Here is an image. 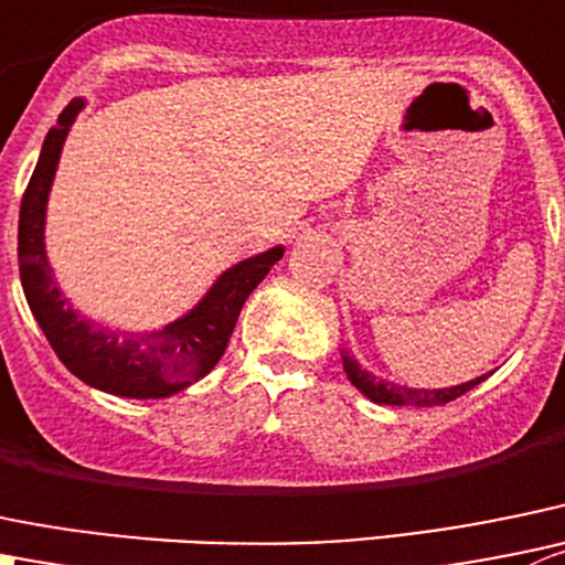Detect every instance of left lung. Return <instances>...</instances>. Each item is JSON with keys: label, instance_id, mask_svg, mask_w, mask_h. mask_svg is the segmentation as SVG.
I'll return each instance as SVG.
<instances>
[{"label": "left lung", "instance_id": "left-lung-1", "mask_svg": "<svg viewBox=\"0 0 565 565\" xmlns=\"http://www.w3.org/2000/svg\"><path fill=\"white\" fill-rule=\"evenodd\" d=\"M342 364H344V372H348L350 383H353V386L359 388L364 397H370L372 403L419 405V408H425V405L430 408V405L450 403V399L461 397V394H467L469 388H475L480 381H486V377L491 375L489 372V375H480V377H475V381L461 383V386H450V388H408V386H399V383H392V381H381V377H375L372 372L361 370L359 361L348 353H342Z\"/></svg>", "mask_w": 565, "mask_h": 565}]
</instances>
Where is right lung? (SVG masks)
I'll return each mask as SVG.
<instances>
[{"instance_id": "right-lung-1", "label": "right lung", "mask_w": 565, "mask_h": 565, "mask_svg": "<svg viewBox=\"0 0 565 565\" xmlns=\"http://www.w3.org/2000/svg\"><path fill=\"white\" fill-rule=\"evenodd\" d=\"M82 107L85 102L74 98L60 113L54 129H49L38 166L26 184L24 199H21V287H24L26 303H30L41 331L46 333L52 350L79 381L93 388H102V392L118 394V397H171V394L188 388L190 383L201 381L221 361L234 326H237L239 309L248 295L259 287L262 278L270 273V267L281 259L284 248L278 245V248L228 267L195 309L168 322L160 331H109V328L85 320L60 295L46 259V245H43L49 190H52L65 135Z\"/></svg>"}]
</instances>
